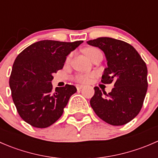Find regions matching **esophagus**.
Returning a JSON list of instances; mask_svg holds the SVG:
<instances>
[{"instance_id": "34e87169", "label": "esophagus", "mask_w": 158, "mask_h": 158, "mask_svg": "<svg viewBox=\"0 0 158 158\" xmlns=\"http://www.w3.org/2000/svg\"><path fill=\"white\" fill-rule=\"evenodd\" d=\"M84 87V85H76V89H78V90H79V89H82Z\"/></svg>"}]
</instances>
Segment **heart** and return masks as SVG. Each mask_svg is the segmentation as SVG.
<instances>
[{
    "label": "heart",
    "mask_w": 158,
    "mask_h": 158,
    "mask_svg": "<svg viewBox=\"0 0 158 158\" xmlns=\"http://www.w3.org/2000/svg\"><path fill=\"white\" fill-rule=\"evenodd\" d=\"M95 49H96L87 48L85 50V54H86L87 56H89V54H90L92 51L95 50ZM69 60V56L67 58V60ZM92 76H93V74H85V75L79 74V75H78V76H76V80L79 82H83V83H86V82H89V80H90V79L92 77Z\"/></svg>",
    "instance_id": "heart-1"
}]
</instances>
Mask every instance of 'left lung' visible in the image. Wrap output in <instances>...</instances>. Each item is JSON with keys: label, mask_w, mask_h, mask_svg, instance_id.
Instances as JSON below:
<instances>
[{"label": "left lung", "mask_w": 158, "mask_h": 158, "mask_svg": "<svg viewBox=\"0 0 158 158\" xmlns=\"http://www.w3.org/2000/svg\"><path fill=\"white\" fill-rule=\"evenodd\" d=\"M104 52L108 67L102 82L114 83L107 94L95 86L90 100L95 114L111 125H123L135 118L142 108L148 90L146 63L131 45L119 40L99 37L87 41Z\"/></svg>", "instance_id": "1"}]
</instances>
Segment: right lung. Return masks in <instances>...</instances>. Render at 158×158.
<instances>
[{"mask_svg": "<svg viewBox=\"0 0 158 158\" xmlns=\"http://www.w3.org/2000/svg\"><path fill=\"white\" fill-rule=\"evenodd\" d=\"M83 41L40 40L17 56L10 76L13 101L21 118L36 128H44L63 113L74 85L66 84L52 90V74L63 69L66 56Z\"/></svg>", "mask_w": 158, "mask_h": 158, "instance_id": "right-lung-1", "label": "right lung"}]
</instances>
